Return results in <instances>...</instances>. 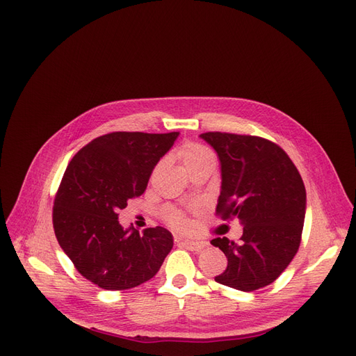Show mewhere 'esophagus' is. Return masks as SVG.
Segmentation results:
<instances>
[{"instance_id": "1", "label": "esophagus", "mask_w": 356, "mask_h": 356, "mask_svg": "<svg viewBox=\"0 0 356 356\" xmlns=\"http://www.w3.org/2000/svg\"><path fill=\"white\" fill-rule=\"evenodd\" d=\"M182 246H186L188 251H193V252H199L200 250H203L204 246H207L208 243L207 242H202V241H182L181 242Z\"/></svg>"}]
</instances>
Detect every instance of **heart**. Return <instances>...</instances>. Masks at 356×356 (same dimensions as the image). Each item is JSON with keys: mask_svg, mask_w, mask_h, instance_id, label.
Listing matches in <instances>:
<instances>
[{"mask_svg": "<svg viewBox=\"0 0 356 356\" xmlns=\"http://www.w3.org/2000/svg\"><path fill=\"white\" fill-rule=\"evenodd\" d=\"M181 159L184 161L187 169L195 166L197 163L207 160H213V153L208 147H204L197 143H188L181 149ZM166 221L172 225H175L178 229L187 230L190 227V221L186 218V215L175 208H168L166 209Z\"/></svg>", "mask_w": 356, "mask_h": 356, "instance_id": "obj_1", "label": "heart"}]
</instances>
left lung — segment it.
Masks as SVG:
<instances>
[{
  "instance_id": "obj_1",
  "label": "left lung",
  "mask_w": 356,
  "mask_h": 356,
  "mask_svg": "<svg viewBox=\"0 0 356 356\" xmlns=\"http://www.w3.org/2000/svg\"><path fill=\"white\" fill-rule=\"evenodd\" d=\"M218 154L221 191L217 213L239 218L241 242L215 238L227 268L221 285L255 291L270 285L298 251L306 213V188L284 149L260 136L207 132L200 135Z\"/></svg>"
}]
</instances>
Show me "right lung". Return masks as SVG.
Returning a JSON list of instances; mask_svg holds the SVG:
<instances>
[{
	"label": "right lung",
	"mask_w": 356,
	"mask_h": 356,
	"mask_svg": "<svg viewBox=\"0 0 356 356\" xmlns=\"http://www.w3.org/2000/svg\"><path fill=\"white\" fill-rule=\"evenodd\" d=\"M178 135L106 134L70 161L53 204V229L79 273L99 288L122 291L149 281L174 246L169 230L139 234L134 225L123 229L117 212L145 191Z\"/></svg>",
	"instance_id": "add662e5"
}]
</instances>
